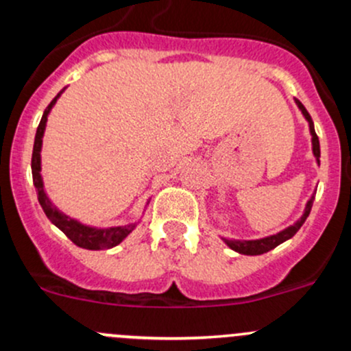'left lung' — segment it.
Masks as SVG:
<instances>
[{
  "instance_id": "8db88e82",
  "label": "left lung",
  "mask_w": 351,
  "mask_h": 351,
  "mask_svg": "<svg viewBox=\"0 0 351 351\" xmlns=\"http://www.w3.org/2000/svg\"><path fill=\"white\" fill-rule=\"evenodd\" d=\"M297 105H299V108L302 110L304 117H306L307 122H309L311 134H313V151H314V156H316V158L319 159V158H321L319 139H317L316 130H314L313 119H311V115H309V113H307L306 107H304V105L300 104L299 100H297ZM313 202H314V197L311 198L309 202H307L306 212H304V215H302V217H300V221H297L295 224L290 226V228H287L285 231L278 232V234L270 236V238H265V239H256V241H229V239H226V243H228L229 247H232V250L238 251V253H241V254H263V253H267V251L274 250V247H277L278 244H282L284 241H287V239L292 238V236L295 234L297 231H299L300 226H302L304 222H306L307 215H309L311 207H313Z\"/></svg>"
}]
</instances>
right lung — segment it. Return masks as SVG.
<instances>
[{"label": "right lung", "mask_w": 351, "mask_h": 351, "mask_svg": "<svg viewBox=\"0 0 351 351\" xmlns=\"http://www.w3.org/2000/svg\"><path fill=\"white\" fill-rule=\"evenodd\" d=\"M58 97L49 104V107L45 108L44 115H42L40 123L37 127V134H35V143H34V153H32V176H34V185L37 190L38 202H40L42 208H44L45 215L49 217V221L54 226H58L62 232L71 239L76 246L84 247V250H108V247L117 246L119 243H122V239H125L127 236L132 232V229L136 228V224L123 226V228H112V229H93L86 228V226L77 224L73 219H67L66 215H62L61 212L56 210L54 205L51 204L47 195L44 192V186H42V178H40V146H42V136H44L45 122H47V115L51 112L52 105L56 104Z\"/></svg>", "instance_id": "obj_1"}]
</instances>
